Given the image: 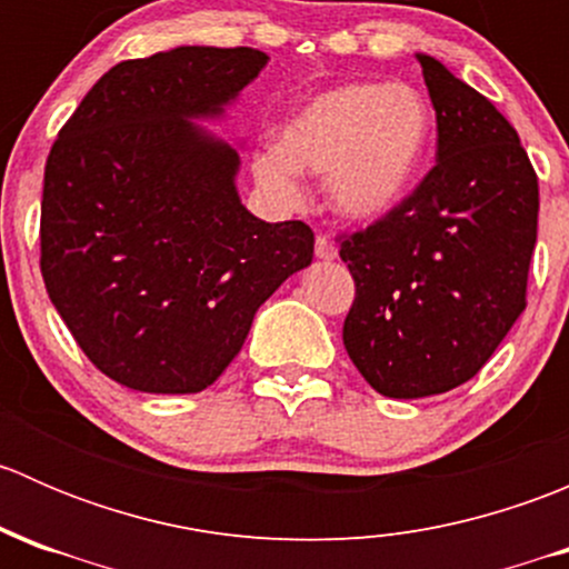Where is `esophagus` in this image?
I'll return each mask as SVG.
<instances>
[{
	"label": "esophagus",
	"instance_id": "esophagus-1",
	"mask_svg": "<svg viewBox=\"0 0 569 569\" xmlns=\"http://www.w3.org/2000/svg\"><path fill=\"white\" fill-rule=\"evenodd\" d=\"M317 258H321V261H332V258H338V248L327 237H317Z\"/></svg>",
	"mask_w": 569,
	"mask_h": 569
}]
</instances>
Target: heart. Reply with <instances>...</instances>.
<instances>
[{
    "label": "heart",
    "mask_w": 569,
    "mask_h": 569,
    "mask_svg": "<svg viewBox=\"0 0 569 569\" xmlns=\"http://www.w3.org/2000/svg\"><path fill=\"white\" fill-rule=\"evenodd\" d=\"M432 140V109L410 84H338L306 101L280 146L252 159L256 178L295 194L297 170L325 176L332 211L352 222L388 217L416 183Z\"/></svg>",
    "instance_id": "1"
}]
</instances>
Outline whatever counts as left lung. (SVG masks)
I'll list each match as a JSON object with an SVG mask.
<instances>
[{"label":"left lung","mask_w":569,"mask_h":569,"mask_svg":"<svg viewBox=\"0 0 569 569\" xmlns=\"http://www.w3.org/2000/svg\"><path fill=\"white\" fill-rule=\"evenodd\" d=\"M438 162L386 220L341 242L355 278L343 347L371 388L421 399L468 382L526 311L539 189L518 131L418 51Z\"/></svg>","instance_id":"1"}]
</instances>
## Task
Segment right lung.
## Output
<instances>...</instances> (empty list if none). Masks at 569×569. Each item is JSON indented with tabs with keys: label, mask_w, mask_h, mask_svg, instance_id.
Here are the masks:
<instances>
[{
	"label": "right lung",
	"mask_w": 569,
	"mask_h": 569,
	"mask_svg": "<svg viewBox=\"0 0 569 569\" xmlns=\"http://www.w3.org/2000/svg\"><path fill=\"white\" fill-rule=\"evenodd\" d=\"M267 62L248 46L118 62L46 159V291L96 369L131 391L209 388L258 308L313 261L311 228L250 214L239 151L200 126L226 118Z\"/></svg>",
	"instance_id": "right-lung-1"
}]
</instances>
